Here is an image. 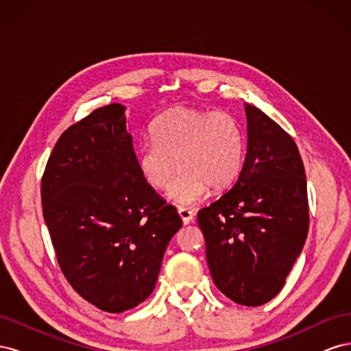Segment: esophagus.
Here are the masks:
<instances>
[{"label":"esophagus","mask_w":351,"mask_h":351,"mask_svg":"<svg viewBox=\"0 0 351 351\" xmlns=\"http://www.w3.org/2000/svg\"><path fill=\"white\" fill-rule=\"evenodd\" d=\"M178 215H180V218H182V221H183V224H184V226L190 224V222H192V221L195 219L193 212H192V210H189V209H186V208H178Z\"/></svg>","instance_id":"1"}]
</instances>
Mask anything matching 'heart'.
<instances>
[{
	"mask_svg": "<svg viewBox=\"0 0 351 351\" xmlns=\"http://www.w3.org/2000/svg\"><path fill=\"white\" fill-rule=\"evenodd\" d=\"M152 139L137 146L134 162L143 182L156 190L176 182L168 199L178 206H195L214 192L237 182L244 162V133L227 112L176 107L152 125Z\"/></svg>",
	"mask_w": 351,
	"mask_h": 351,
	"instance_id": "b5f03b06",
	"label": "heart"
}]
</instances>
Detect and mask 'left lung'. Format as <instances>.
I'll return each mask as SVG.
<instances>
[{"instance_id": "obj_1", "label": "left lung", "mask_w": 351, "mask_h": 351, "mask_svg": "<svg viewBox=\"0 0 351 351\" xmlns=\"http://www.w3.org/2000/svg\"><path fill=\"white\" fill-rule=\"evenodd\" d=\"M247 151L236 184L200 209L208 267L218 290L243 306L277 295L309 230L303 161L289 133L244 104Z\"/></svg>"}]
</instances>
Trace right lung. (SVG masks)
<instances>
[{
	"label": "right lung",
	"instance_id": "add662e5",
	"mask_svg": "<svg viewBox=\"0 0 351 351\" xmlns=\"http://www.w3.org/2000/svg\"><path fill=\"white\" fill-rule=\"evenodd\" d=\"M40 199L60 268L84 300L121 313L151 295L183 222L137 173L124 105L95 110L61 134Z\"/></svg>",
	"mask_w": 351,
	"mask_h": 351
}]
</instances>
